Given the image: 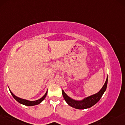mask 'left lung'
<instances>
[{
  "mask_svg": "<svg viewBox=\"0 0 125 125\" xmlns=\"http://www.w3.org/2000/svg\"><path fill=\"white\" fill-rule=\"evenodd\" d=\"M107 83L108 77L104 85H103V88L101 89L98 93L93 95L90 96V97L85 98L82 101H76L70 98L64 93L63 90H62V95L66 102L72 107L79 109H86V108H89L99 101V100H100V98L103 96V94L105 91L106 86H107Z\"/></svg>",
  "mask_w": 125,
  "mask_h": 125,
  "instance_id": "1",
  "label": "left lung"
}]
</instances>
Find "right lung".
I'll use <instances>...</instances> for the list:
<instances>
[{
	"mask_svg": "<svg viewBox=\"0 0 125 125\" xmlns=\"http://www.w3.org/2000/svg\"><path fill=\"white\" fill-rule=\"evenodd\" d=\"M10 91V93H11V95H13V97H14V98L16 101H17L19 102V103L25 105H27V106H33V105H35L39 104L41 103V102L43 100H44L45 98V97L46 96V94H47V93H48L47 91H46L45 94V95H43L42 97L40 99H39V100H36V101H30L24 100V99L16 97V96L14 94H13V93H12L11 91Z\"/></svg>",
	"mask_w": 125,
	"mask_h": 125,
	"instance_id": "obj_1",
	"label": "right lung"
}]
</instances>
